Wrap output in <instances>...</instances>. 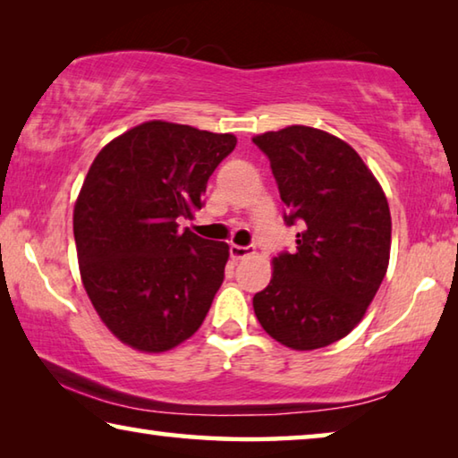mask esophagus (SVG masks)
Instances as JSON below:
<instances>
[{"label":"esophagus","mask_w":458,"mask_h":458,"mask_svg":"<svg viewBox=\"0 0 458 458\" xmlns=\"http://www.w3.org/2000/svg\"><path fill=\"white\" fill-rule=\"evenodd\" d=\"M250 254H252V248L250 246H238V244H232L230 246L232 260H242L246 257H250Z\"/></svg>","instance_id":"esophagus-1"}]
</instances>
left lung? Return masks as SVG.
Returning a JSON list of instances; mask_svg holds the SVG:
<instances>
[{
    "instance_id": "1",
    "label": "left lung",
    "mask_w": 458,
    "mask_h": 458,
    "mask_svg": "<svg viewBox=\"0 0 458 458\" xmlns=\"http://www.w3.org/2000/svg\"><path fill=\"white\" fill-rule=\"evenodd\" d=\"M252 141L270 161L286 226H301L294 252L278 254L268 286L254 294V313L278 344L319 350L361 321L384 281L390 208L374 174L335 135L291 125Z\"/></svg>"
}]
</instances>
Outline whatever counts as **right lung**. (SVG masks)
<instances>
[{
    "instance_id": "obj_1",
    "label": "right lung",
    "mask_w": 458,
    "mask_h": 458,
    "mask_svg": "<svg viewBox=\"0 0 458 458\" xmlns=\"http://www.w3.org/2000/svg\"><path fill=\"white\" fill-rule=\"evenodd\" d=\"M236 137L147 121L105 145L74 206L82 284L123 344L159 353L204 323L230 248L180 228Z\"/></svg>"
}]
</instances>
